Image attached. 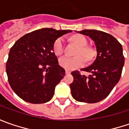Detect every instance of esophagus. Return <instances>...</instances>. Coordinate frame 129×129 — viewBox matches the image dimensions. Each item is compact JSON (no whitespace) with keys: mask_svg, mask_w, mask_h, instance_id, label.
I'll return each instance as SVG.
<instances>
[{"mask_svg":"<svg viewBox=\"0 0 129 129\" xmlns=\"http://www.w3.org/2000/svg\"><path fill=\"white\" fill-rule=\"evenodd\" d=\"M70 72H70V70H65V73H66L67 75H68V74H70Z\"/></svg>","mask_w":129,"mask_h":129,"instance_id":"obj_1","label":"esophagus"}]
</instances>
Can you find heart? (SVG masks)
I'll use <instances>...</instances> for the list:
<instances>
[{"instance_id":"heart-1","label":"heart","mask_w":129,"mask_h":129,"mask_svg":"<svg viewBox=\"0 0 129 129\" xmlns=\"http://www.w3.org/2000/svg\"><path fill=\"white\" fill-rule=\"evenodd\" d=\"M72 39L74 42L77 44L79 47H80V49L77 52V55L79 56L75 57H69L64 56L61 57L59 61L60 66L68 70H73L78 67H82L85 63V59L83 56H84L87 59H90L92 55L91 50L85 47L87 44V40L84 36L80 34L74 35L72 37ZM64 41L63 37L58 38L54 42L53 45V51L55 55L60 56L64 52ZM82 55L83 56H82Z\"/></svg>"}]
</instances>
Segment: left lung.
<instances>
[{
	"label": "left lung",
	"instance_id": "left-lung-1",
	"mask_svg": "<svg viewBox=\"0 0 129 129\" xmlns=\"http://www.w3.org/2000/svg\"><path fill=\"white\" fill-rule=\"evenodd\" d=\"M78 33L94 41L97 57L90 66L81 69L90 73L88 77L77 70L72 72L74 80L70 85L71 94L77 101L95 103L105 99L119 81L125 59L123 48L116 39L108 33L94 29Z\"/></svg>",
	"mask_w": 129,
	"mask_h": 129
}]
</instances>
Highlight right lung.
Returning a JSON list of instances; mask_svg holds the SVG:
<instances>
[{"label":"right lung","mask_w":129,"mask_h":129,"mask_svg":"<svg viewBox=\"0 0 129 129\" xmlns=\"http://www.w3.org/2000/svg\"><path fill=\"white\" fill-rule=\"evenodd\" d=\"M72 30L44 28L23 36L8 54L6 73L11 87L19 98L34 104L49 101L55 87L65 75L58 64L53 45Z\"/></svg>","instance_id":"right-lung-1"}]
</instances>
